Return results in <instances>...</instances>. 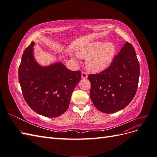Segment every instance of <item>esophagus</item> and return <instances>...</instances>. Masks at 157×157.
<instances>
[{"label": "esophagus", "mask_w": 157, "mask_h": 157, "mask_svg": "<svg viewBox=\"0 0 157 157\" xmlns=\"http://www.w3.org/2000/svg\"><path fill=\"white\" fill-rule=\"evenodd\" d=\"M81 77H82V78L85 79V78H86L88 77V75L86 72H84V71H83V72H82Z\"/></svg>", "instance_id": "34e87169"}]
</instances>
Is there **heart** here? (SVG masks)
Listing matches in <instances>:
<instances>
[{
  "mask_svg": "<svg viewBox=\"0 0 157 157\" xmlns=\"http://www.w3.org/2000/svg\"><path fill=\"white\" fill-rule=\"evenodd\" d=\"M116 54V48L113 43L94 42L83 46L77 51L80 58L86 59V67L93 72H101L112 63Z\"/></svg>",
  "mask_w": 157,
  "mask_h": 157,
  "instance_id": "obj_1",
  "label": "heart"
}]
</instances>
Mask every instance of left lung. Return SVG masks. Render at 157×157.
Returning <instances> with one entry per match:
<instances>
[{
    "instance_id": "obj_1",
    "label": "left lung",
    "mask_w": 157,
    "mask_h": 157,
    "mask_svg": "<svg viewBox=\"0 0 157 157\" xmlns=\"http://www.w3.org/2000/svg\"><path fill=\"white\" fill-rule=\"evenodd\" d=\"M140 73L135 49L126 42L110 67L88 76L90 96L95 107L104 113H114L126 107L136 95Z\"/></svg>"
}]
</instances>
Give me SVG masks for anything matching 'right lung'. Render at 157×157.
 Wrapping results in <instances>:
<instances>
[{
	"mask_svg": "<svg viewBox=\"0 0 157 157\" xmlns=\"http://www.w3.org/2000/svg\"><path fill=\"white\" fill-rule=\"evenodd\" d=\"M31 44L23 52L18 71L23 98L33 111L46 117H58L67 110L73 90L81 78L61 62L42 66L36 62Z\"/></svg>",
	"mask_w": 157,
	"mask_h": 157,
	"instance_id": "add662e5",
	"label": "right lung"
}]
</instances>
